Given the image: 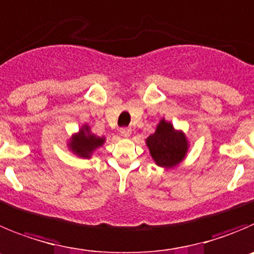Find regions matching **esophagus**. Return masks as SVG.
<instances>
[{
    "instance_id": "1",
    "label": "esophagus",
    "mask_w": 254,
    "mask_h": 254,
    "mask_svg": "<svg viewBox=\"0 0 254 254\" xmlns=\"http://www.w3.org/2000/svg\"><path fill=\"white\" fill-rule=\"evenodd\" d=\"M120 134H122L123 136H125V138H127V136H130V134H131V130H130L129 127H122V129H120Z\"/></svg>"
}]
</instances>
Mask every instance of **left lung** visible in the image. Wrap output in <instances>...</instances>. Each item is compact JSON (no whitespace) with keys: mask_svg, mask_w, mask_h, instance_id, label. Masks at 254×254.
<instances>
[{"mask_svg":"<svg viewBox=\"0 0 254 254\" xmlns=\"http://www.w3.org/2000/svg\"><path fill=\"white\" fill-rule=\"evenodd\" d=\"M146 145L156 164L165 168H172L181 163L188 150L183 132L175 131L173 125L164 120L158 125L156 131L146 139Z\"/></svg>","mask_w":254,"mask_h":254,"instance_id":"8db88e82","label":"left lung"}]
</instances>
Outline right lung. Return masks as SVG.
Segmentation results:
<instances>
[{"instance_id":"right-lung-1","label":"right lung","mask_w":254,"mask_h":254,"mask_svg":"<svg viewBox=\"0 0 254 254\" xmlns=\"http://www.w3.org/2000/svg\"><path fill=\"white\" fill-rule=\"evenodd\" d=\"M104 143L103 138L95 136L94 134H90L89 127H84L80 130L79 134L71 140L70 146L71 150L75 154L82 158H90V154L95 150V149L100 146Z\"/></svg>"}]
</instances>
